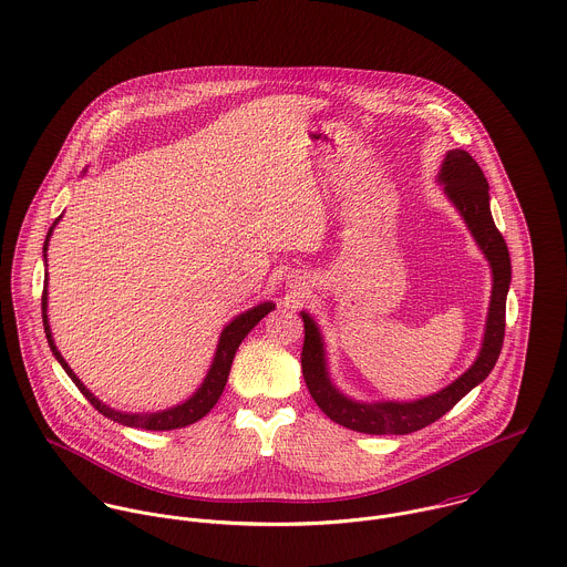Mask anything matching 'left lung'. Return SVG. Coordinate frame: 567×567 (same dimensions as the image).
<instances>
[{
    "instance_id": "left-lung-1",
    "label": "left lung",
    "mask_w": 567,
    "mask_h": 567,
    "mask_svg": "<svg viewBox=\"0 0 567 567\" xmlns=\"http://www.w3.org/2000/svg\"><path fill=\"white\" fill-rule=\"evenodd\" d=\"M439 182L445 186V195L450 197L457 213L462 215L464 224L471 229L475 243L480 245L482 254L486 256L493 274V291L486 318L484 341L480 348L477 359L473 365L460 374L447 388L441 392L410 401H381V403H359L341 394L333 385L327 368V350L324 340L313 322V318L302 311L305 322V346H302V374L307 388L318 403V408L336 423L352 432L372 434V436H390V434H412L419 432L443 414H447L453 405L468 394L477 383H482L502 350L504 343V329H506V293L511 285V256L504 236L495 227L491 206H488V182L477 166V162L462 148H453L447 153L443 168L439 173Z\"/></svg>"
}]
</instances>
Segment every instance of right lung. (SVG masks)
Returning a JSON list of instances; mask_svg holds the SVG:
<instances>
[{"label":"right lung","mask_w":567,"mask_h":567,"mask_svg":"<svg viewBox=\"0 0 567 567\" xmlns=\"http://www.w3.org/2000/svg\"><path fill=\"white\" fill-rule=\"evenodd\" d=\"M61 219V217H59ZM59 219L52 224L48 236H45V245H43V256H45V249H48V240L52 236V229L59 224ZM274 302H262L245 313H240L238 318H234L221 338H219V346H217V352H215V359H213V365L204 379V383L199 385V390L186 399L184 403L171 408V410H162V412H146V414H126V412H117L114 408L105 405L103 401H99L85 385L83 381L72 372V368L68 365V361L61 357L59 348L54 346L52 340V331H50V322H48V274H45V280H43V296H41V311H43V329H45V338L50 343V350L52 354L56 357V361L63 365V370L68 372V377L76 383V388L83 392V396L107 419H112L114 423L120 425H126V427H137V430H151V432H168V430H179V427H186L190 423H197L199 419H204L219 401V396L224 394V388L227 383V374H229V368H231V361H234V354L240 346V341L247 338V333L269 313L274 311Z\"/></svg>","instance_id":"add662e5"}]
</instances>
